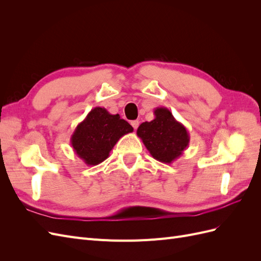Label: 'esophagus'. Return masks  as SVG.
I'll return each instance as SVG.
<instances>
[{"mask_svg":"<svg viewBox=\"0 0 261 261\" xmlns=\"http://www.w3.org/2000/svg\"><path fill=\"white\" fill-rule=\"evenodd\" d=\"M130 124H132V126L134 127V129H137L138 125H139V122H138V121H132Z\"/></svg>","mask_w":261,"mask_h":261,"instance_id":"1","label":"esophagus"}]
</instances>
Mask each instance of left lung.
Wrapping results in <instances>:
<instances>
[{"instance_id":"8db88e82","label":"left lung","mask_w":261,"mask_h":261,"mask_svg":"<svg viewBox=\"0 0 261 261\" xmlns=\"http://www.w3.org/2000/svg\"><path fill=\"white\" fill-rule=\"evenodd\" d=\"M153 114L151 122L139 125L137 136L155 160L170 164L183 154L191 138L185 126L175 120L169 109L159 107Z\"/></svg>"}]
</instances>
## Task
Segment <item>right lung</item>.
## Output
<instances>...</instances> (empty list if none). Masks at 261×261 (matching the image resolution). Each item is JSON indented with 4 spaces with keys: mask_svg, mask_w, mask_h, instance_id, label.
I'll use <instances>...</instances> for the list:
<instances>
[{
    "mask_svg": "<svg viewBox=\"0 0 261 261\" xmlns=\"http://www.w3.org/2000/svg\"><path fill=\"white\" fill-rule=\"evenodd\" d=\"M133 130L120 115L97 107L77 125L70 137V145L87 165H97L107 159L121 137Z\"/></svg>",
    "mask_w": 261,
    "mask_h": 261,
    "instance_id": "1",
    "label": "right lung"
}]
</instances>
